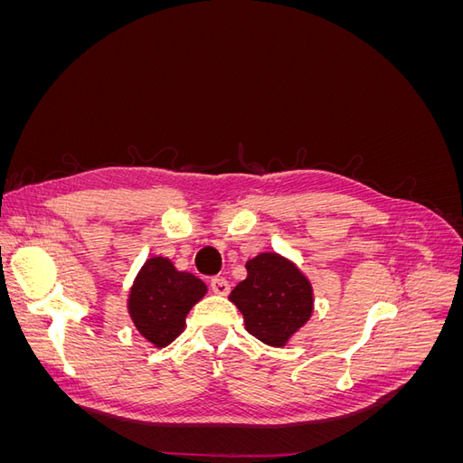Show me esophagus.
<instances>
[{
  "mask_svg": "<svg viewBox=\"0 0 463 463\" xmlns=\"http://www.w3.org/2000/svg\"><path fill=\"white\" fill-rule=\"evenodd\" d=\"M210 289H213L216 296H228L230 284L223 278H213L210 279Z\"/></svg>",
  "mask_w": 463,
  "mask_h": 463,
  "instance_id": "34e87169",
  "label": "esophagus"
}]
</instances>
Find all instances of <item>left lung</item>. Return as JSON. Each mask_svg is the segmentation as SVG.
<instances>
[{"instance_id": "8db88e82", "label": "left lung", "mask_w": 463, "mask_h": 463, "mask_svg": "<svg viewBox=\"0 0 463 463\" xmlns=\"http://www.w3.org/2000/svg\"><path fill=\"white\" fill-rule=\"evenodd\" d=\"M247 278L232 291L245 328L266 345L282 347L313 313V288L299 269L278 253L247 260Z\"/></svg>"}]
</instances>
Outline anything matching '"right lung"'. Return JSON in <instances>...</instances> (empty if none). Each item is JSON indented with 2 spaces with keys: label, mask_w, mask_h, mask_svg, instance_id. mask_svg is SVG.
<instances>
[{
  "label": "right lung",
  "mask_w": 463,
  "mask_h": 463,
  "mask_svg": "<svg viewBox=\"0 0 463 463\" xmlns=\"http://www.w3.org/2000/svg\"><path fill=\"white\" fill-rule=\"evenodd\" d=\"M204 293L203 279L175 270L170 259L154 257L137 274L128 309L143 338L165 347L184 332L187 313Z\"/></svg>",
  "instance_id": "add662e5"
}]
</instances>
